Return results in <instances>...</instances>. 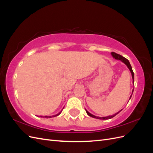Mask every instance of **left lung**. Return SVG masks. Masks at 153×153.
Returning a JSON list of instances; mask_svg holds the SVG:
<instances>
[{
	"mask_svg": "<svg viewBox=\"0 0 153 153\" xmlns=\"http://www.w3.org/2000/svg\"><path fill=\"white\" fill-rule=\"evenodd\" d=\"M111 55H112V57H113L115 59L120 60V61H121V62H123V63H124L125 64H126V66H127V67H128V68L129 69V71H130V72H131V76H132V78H133V84H134V73H133V69H132V68H131V64H130V63H129V62L128 60V59H126L125 58V57H123L122 55H119V54H117V53H115V52H112V53H111ZM133 91H132V94H133ZM132 94H131V95L130 96V97H129V100L131 99V96H132ZM122 110H123V109H122ZM122 110H121L120 111H119L118 112L114 114V115H109V116L102 117H97V116H96V115H92V114H91V113H89V112H88V111H87L86 109H85V111H86V112H87V115H89V116H90V117H91L96 118V119H98L106 120V119H111V118H113L114 117H115V115H117L120 112H121V111Z\"/></svg>",
	"mask_w": 153,
	"mask_h": 153,
	"instance_id": "1",
	"label": "left lung"
}]
</instances>
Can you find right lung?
I'll return each instance as SVG.
<instances>
[{"instance_id": "add662e5", "label": "right lung", "mask_w": 153, "mask_h": 153, "mask_svg": "<svg viewBox=\"0 0 153 153\" xmlns=\"http://www.w3.org/2000/svg\"><path fill=\"white\" fill-rule=\"evenodd\" d=\"M62 112V110L61 111V112H60L59 113H58L57 114H56V115H52V116H48V115H45V116H39V117H44V118H51L52 117H56V116H57V115H60L61 114V113Z\"/></svg>"}]
</instances>
